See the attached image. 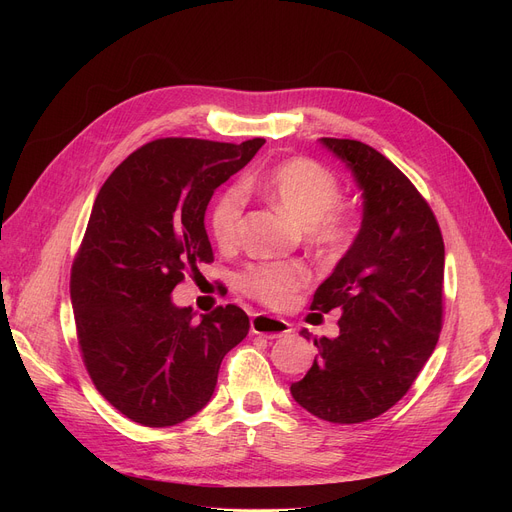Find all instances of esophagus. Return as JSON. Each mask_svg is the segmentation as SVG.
<instances>
[{
	"label": "esophagus",
	"instance_id": "34e87169",
	"mask_svg": "<svg viewBox=\"0 0 512 512\" xmlns=\"http://www.w3.org/2000/svg\"><path fill=\"white\" fill-rule=\"evenodd\" d=\"M251 332L261 334V336H270V338H280V336H288L292 332V328L288 321H284L280 317L255 313L251 317Z\"/></svg>",
	"mask_w": 512,
	"mask_h": 512
}]
</instances>
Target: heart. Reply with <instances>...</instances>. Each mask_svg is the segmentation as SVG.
Returning a JSON list of instances; mask_svg holds the SVG:
<instances>
[{
	"label": "heart",
	"instance_id": "heart-1",
	"mask_svg": "<svg viewBox=\"0 0 512 512\" xmlns=\"http://www.w3.org/2000/svg\"><path fill=\"white\" fill-rule=\"evenodd\" d=\"M251 186L305 228L309 245L326 257L340 255L353 238L355 218L342 203V184L332 170L309 157H290L263 172ZM245 211V191L230 184L213 199L207 224L220 247H232ZM311 280L303 261L251 263L236 278L240 292L267 305L284 307Z\"/></svg>",
	"mask_w": 512,
	"mask_h": 512
}]
</instances>
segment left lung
<instances>
[{"label":"left lung","instance_id":"8db88e82","mask_svg":"<svg viewBox=\"0 0 512 512\" xmlns=\"http://www.w3.org/2000/svg\"><path fill=\"white\" fill-rule=\"evenodd\" d=\"M321 143L361 186L363 222L311 303L321 313L342 311L340 334L313 340L315 361L290 392L319 419L363 423L411 390L438 344L444 240L432 207L388 157L353 139Z\"/></svg>","mask_w":512,"mask_h":512}]
</instances>
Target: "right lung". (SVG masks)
Returning a JSON list of instances; mask_svg holds the SVG:
<instances>
[{
  "label": "right lung",
  "instance_id": "right-lung-1",
  "mask_svg": "<svg viewBox=\"0 0 512 512\" xmlns=\"http://www.w3.org/2000/svg\"><path fill=\"white\" fill-rule=\"evenodd\" d=\"M263 143L155 139L132 151L95 199L70 272L76 338L99 394L134 423L170 427L199 413L222 359L249 334L240 307L220 305L195 321L170 294L213 261L207 203Z\"/></svg>",
  "mask_w": 512,
  "mask_h": 512
}]
</instances>
